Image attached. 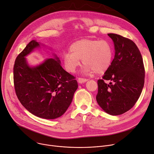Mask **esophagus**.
Segmentation results:
<instances>
[{"label": "esophagus", "mask_w": 154, "mask_h": 154, "mask_svg": "<svg viewBox=\"0 0 154 154\" xmlns=\"http://www.w3.org/2000/svg\"><path fill=\"white\" fill-rule=\"evenodd\" d=\"M88 81L87 79L85 78H78V81L79 83H83V82H85Z\"/></svg>", "instance_id": "1"}]
</instances>
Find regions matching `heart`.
<instances>
[{"mask_svg":"<svg viewBox=\"0 0 154 154\" xmlns=\"http://www.w3.org/2000/svg\"><path fill=\"white\" fill-rule=\"evenodd\" d=\"M69 50L71 53L63 54V61L70 73L75 72L82 59L85 72L102 74L110 68L113 56L112 45L107 40H80L71 45Z\"/></svg>","mask_w":154,"mask_h":154,"instance_id":"heart-1","label":"heart"}]
</instances>
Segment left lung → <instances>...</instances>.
<instances>
[{
    "instance_id": "left-lung-1",
    "label": "left lung",
    "mask_w": 154,
    "mask_h": 154,
    "mask_svg": "<svg viewBox=\"0 0 154 154\" xmlns=\"http://www.w3.org/2000/svg\"><path fill=\"white\" fill-rule=\"evenodd\" d=\"M108 36L114 42L115 54L110 68L97 81L96 100L106 113L119 115L131 109L139 98L145 68L141 54L132 40L113 33Z\"/></svg>"
}]
</instances>
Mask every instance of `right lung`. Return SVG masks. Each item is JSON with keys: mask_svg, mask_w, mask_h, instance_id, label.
Returning a JSON list of instances; mask_svg holds the SVG:
<instances>
[{"mask_svg": "<svg viewBox=\"0 0 154 154\" xmlns=\"http://www.w3.org/2000/svg\"><path fill=\"white\" fill-rule=\"evenodd\" d=\"M39 46L32 40L17 57L14 66L15 91L20 103L30 113L45 119H55L69 107L78 82L62 67L57 57L36 67H29L25 57Z\"/></svg>", "mask_w": 154, "mask_h": 154, "instance_id": "1", "label": "right lung"}]
</instances>
